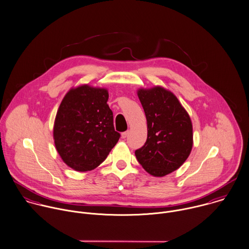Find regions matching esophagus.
<instances>
[{
  "mask_svg": "<svg viewBox=\"0 0 249 249\" xmlns=\"http://www.w3.org/2000/svg\"><path fill=\"white\" fill-rule=\"evenodd\" d=\"M128 134H129V131H128V130L125 131V132H123V133H122V138H124V139L126 138V137L128 136Z\"/></svg>",
  "mask_w": 249,
  "mask_h": 249,
  "instance_id": "obj_1",
  "label": "esophagus"
}]
</instances>
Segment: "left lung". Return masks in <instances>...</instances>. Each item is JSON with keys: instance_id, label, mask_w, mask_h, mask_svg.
Wrapping results in <instances>:
<instances>
[{"instance_id": "1", "label": "left lung", "mask_w": 249, "mask_h": 249, "mask_svg": "<svg viewBox=\"0 0 249 249\" xmlns=\"http://www.w3.org/2000/svg\"><path fill=\"white\" fill-rule=\"evenodd\" d=\"M137 95L145 111L148 137L135 151L136 159L150 175L164 177L182 165L191 153L190 117L177 96L161 86L140 88Z\"/></svg>"}]
</instances>
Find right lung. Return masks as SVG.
Here are the masks:
<instances>
[{
	"instance_id": "add662e5",
	"label": "right lung",
	"mask_w": 249,
	"mask_h": 249,
	"mask_svg": "<svg viewBox=\"0 0 249 249\" xmlns=\"http://www.w3.org/2000/svg\"><path fill=\"white\" fill-rule=\"evenodd\" d=\"M108 97L107 89L84 84L71 88L59 106L53 127L55 147L75 171L100 165L119 141Z\"/></svg>"
}]
</instances>
